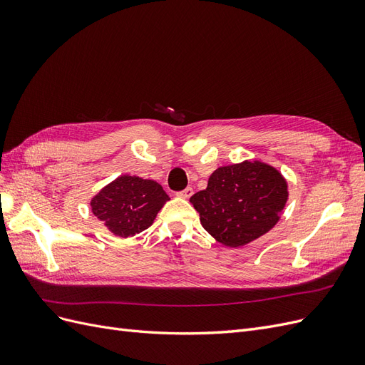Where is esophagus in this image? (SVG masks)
I'll use <instances>...</instances> for the list:
<instances>
[{
  "instance_id": "esophagus-1",
  "label": "esophagus",
  "mask_w": 365,
  "mask_h": 365,
  "mask_svg": "<svg viewBox=\"0 0 365 365\" xmlns=\"http://www.w3.org/2000/svg\"><path fill=\"white\" fill-rule=\"evenodd\" d=\"M193 195V189L192 187H187V189H184V190H181L180 193H178V196L180 197H184V200H189V197Z\"/></svg>"
}]
</instances>
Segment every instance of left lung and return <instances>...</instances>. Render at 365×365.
I'll list each match as a JSON object with an SVG mask.
<instances>
[{"mask_svg": "<svg viewBox=\"0 0 365 365\" xmlns=\"http://www.w3.org/2000/svg\"><path fill=\"white\" fill-rule=\"evenodd\" d=\"M288 182L272 165L244 161L216 169L190 197L202 227L225 247H244L279 222Z\"/></svg>", "mask_w": 365, "mask_h": 365, "instance_id": "1", "label": "left lung"}]
</instances>
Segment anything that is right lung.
Listing matches in <instances>:
<instances>
[{
    "label": "right lung",
    "mask_w": 365,
    "mask_h": 365,
    "mask_svg": "<svg viewBox=\"0 0 365 365\" xmlns=\"http://www.w3.org/2000/svg\"><path fill=\"white\" fill-rule=\"evenodd\" d=\"M165 201L169 196L157 181L121 175L93 197L91 210L113 235L129 237L149 228Z\"/></svg>",
    "instance_id": "obj_1"
}]
</instances>
